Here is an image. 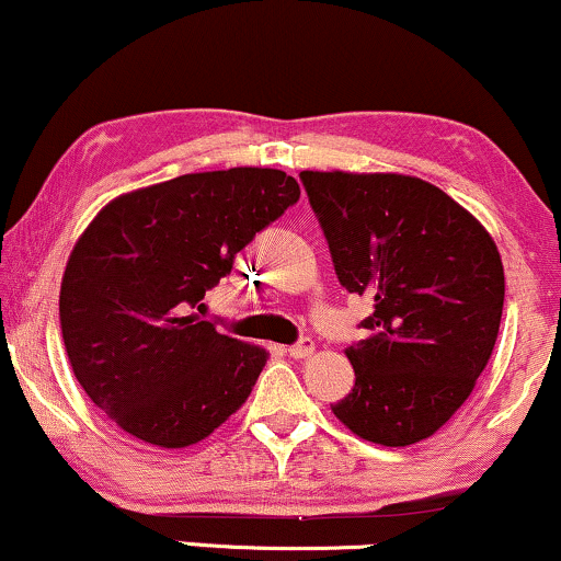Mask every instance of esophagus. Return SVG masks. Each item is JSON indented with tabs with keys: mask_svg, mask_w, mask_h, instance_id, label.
<instances>
[{
	"mask_svg": "<svg viewBox=\"0 0 561 561\" xmlns=\"http://www.w3.org/2000/svg\"><path fill=\"white\" fill-rule=\"evenodd\" d=\"M287 353L293 358H306V356H311L313 353V340L311 337H300L298 343H293L287 347Z\"/></svg>",
	"mask_w": 561,
	"mask_h": 561,
	"instance_id": "obj_1",
	"label": "esophagus"
}]
</instances>
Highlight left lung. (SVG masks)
<instances>
[{"label":"left lung","instance_id":"1","mask_svg":"<svg viewBox=\"0 0 561 561\" xmlns=\"http://www.w3.org/2000/svg\"><path fill=\"white\" fill-rule=\"evenodd\" d=\"M340 285L375 300L347 347L356 385L332 405L351 433L411 446L467 401L499 337L504 266L446 192L398 173L302 171Z\"/></svg>","mask_w":561,"mask_h":561}]
</instances>
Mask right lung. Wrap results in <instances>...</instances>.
<instances>
[{"instance_id": "1", "label": "right lung", "mask_w": 561, "mask_h": 561, "mask_svg": "<svg viewBox=\"0 0 561 561\" xmlns=\"http://www.w3.org/2000/svg\"><path fill=\"white\" fill-rule=\"evenodd\" d=\"M298 199L285 171L229 169L137 190L96 214L60 287L70 366L96 409L160 448L192 446L240 409L266 351L192 311Z\"/></svg>"}]
</instances>
